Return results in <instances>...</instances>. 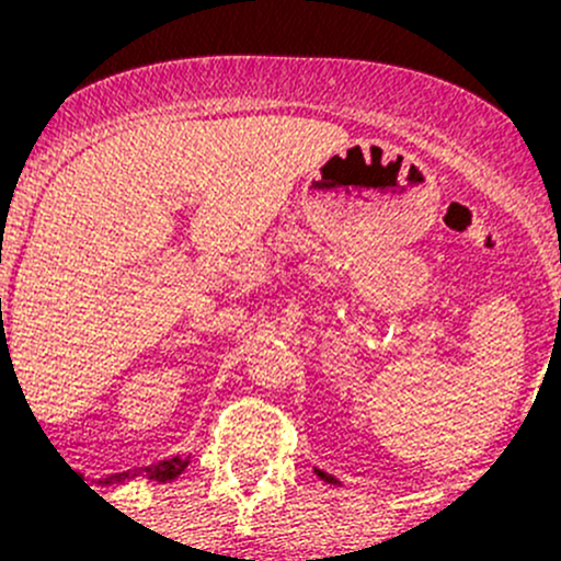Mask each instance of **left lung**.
I'll list each match as a JSON object with an SVG mask.
<instances>
[{
	"label": "left lung",
	"instance_id": "8db88e82",
	"mask_svg": "<svg viewBox=\"0 0 561 561\" xmlns=\"http://www.w3.org/2000/svg\"><path fill=\"white\" fill-rule=\"evenodd\" d=\"M313 472H317V474H319V478H321V480H324V482H330V485H337V478H332V474H327V472H324V469H317V467H313Z\"/></svg>",
	"mask_w": 561,
	"mask_h": 561
}]
</instances>
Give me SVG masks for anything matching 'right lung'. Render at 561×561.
I'll list each match as a JSON object with an SVG mask.
<instances>
[{
  "instance_id": "add662e5",
  "label": "right lung",
  "mask_w": 561,
  "mask_h": 561,
  "mask_svg": "<svg viewBox=\"0 0 561 561\" xmlns=\"http://www.w3.org/2000/svg\"><path fill=\"white\" fill-rule=\"evenodd\" d=\"M186 465H190V456H171V459L158 461V465L134 467V469H126V472L107 474V478H102L100 482H102V485H115V482H126V480H134V478H147V480H156V482H171L184 472Z\"/></svg>"
}]
</instances>
